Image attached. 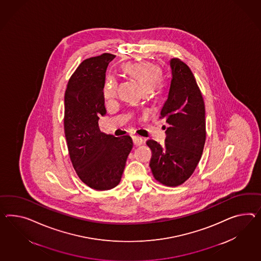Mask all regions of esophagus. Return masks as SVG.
I'll use <instances>...</instances> for the list:
<instances>
[{"label": "esophagus", "instance_id": "34e87169", "mask_svg": "<svg viewBox=\"0 0 261 261\" xmlns=\"http://www.w3.org/2000/svg\"><path fill=\"white\" fill-rule=\"evenodd\" d=\"M133 141H134V145H136V146H141L143 143H144V140H143V138H141L139 136H133Z\"/></svg>", "mask_w": 261, "mask_h": 261}]
</instances>
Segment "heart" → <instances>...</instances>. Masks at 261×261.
<instances>
[{"instance_id": "1", "label": "heart", "mask_w": 261, "mask_h": 261, "mask_svg": "<svg viewBox=\"0 0 261 261\" xmlns=\"http://www.w3.org/2000/svg\"><path fill=\"white\" fill-rule=\"evenodd\" d=\"M125 69L140 83L144 91H151L160 77V69L150 62L143 61L137 63H127ZM117 91V80L114 75H109L104 85L103 94L106 99L114 98Z\"/></svg>"}]
</instances>
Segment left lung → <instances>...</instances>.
Instances as JSON below:
<instances>
[{
  "mask_svg": "<svg viewBox=\"0 0 261 261\" xmlns=\"http://www.w3.org/2000/svg\"><path fill=\"white\" fill-rule=\"evenodd\" d=\"M171 80L161 111L168 127L165 145L148 140L149 167L154 178L167 187L184 184L201 160L205 143V107L191 70L179 59L169 60Z\"/></svg>",
  "mask_w": 261,
  "mask_h": 261,
  "instance_id": "8db88e82",
  "label": "left lung"
}]
</instances>
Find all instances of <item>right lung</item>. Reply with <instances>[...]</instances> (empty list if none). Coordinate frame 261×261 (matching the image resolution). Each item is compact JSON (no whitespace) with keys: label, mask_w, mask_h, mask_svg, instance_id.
<instances>
[{"label":"right lung","mask_w":261,"mask_h":261,"mask_svg":"<svg viewBox=\"0 0 261 261\" xmlns=\"http://www.w3.org/2000/svg\"><path fill=\"white\" fill-rule=\"evenodd\" d=\"M105 53L83 60L68 81L64 95V133L69 155L81 180L95 190H109L120 182L134 143L130 136L101 133L100 115L107 111L103 89L109 63Z\"/></svg>","instance_id":"obj_1"}]
</instances>
